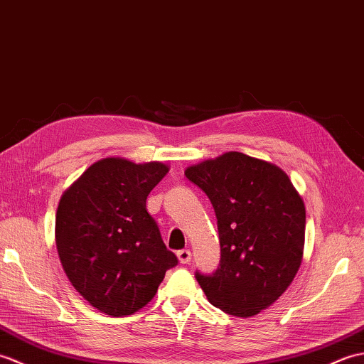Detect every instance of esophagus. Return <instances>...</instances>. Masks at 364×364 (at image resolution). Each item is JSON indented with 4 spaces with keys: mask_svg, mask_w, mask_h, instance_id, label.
I'll return each instance as SVG.
<instances>
[{
    "mask_svg": "<svg viewBox=\"0 0 364 364\" xmlns=\"http://www.w3.org/2000/svg\"><path fill=\"white\" fill-rule=\"evenodd\" d=\"M177 258H179V262L182 264H187L191 260V252L190 249H182V250H177Z\"/></svg>",
    "mask_w": 364,
    "mask_h": 364,
    "instance_id": "34e87169",
    "label": "esophagus"
}]
</instances>
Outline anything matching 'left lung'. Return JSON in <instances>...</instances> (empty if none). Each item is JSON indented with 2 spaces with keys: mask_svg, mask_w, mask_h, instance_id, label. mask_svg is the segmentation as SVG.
Here are the masks:
<instances>
[{
  "mask_svg": "<svg viewBox=\"0 0 364 364\" xmlns=\"http://www.w3.org/2000/svg\"><path fill=\"white\" fill-rule=\"evenodd\" d=\"M215 208L221 260L196 280L210 304L249 318L274 304L302 263L305 205L284 169L243 152L185 169Z\"/></svg>",
  "mask_w": 364,
  "mask_h": 364,
  "instance_id": "obj_1",
  "label": "left lung"
}]
</instances>
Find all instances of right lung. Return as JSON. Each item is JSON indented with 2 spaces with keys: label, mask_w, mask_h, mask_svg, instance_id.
Instances as JSON below:
<instances>
[{
  "label": "right lung",
  "mask_w": 364,
  "mask_h": 364,
  "mask_svg": "<svg viewBox=\"0 0 364 364\" xmlns=\"http://www.w3.org/2000/svg\"><path fill=\"white\" fill-rule=\"evenodd\" d=\"M169 168L121 157L96 161L65 190L55 213V246L71 285L110 316H126L156 296L177 257L146 210Z\"/></svg>",
  "instance_id": "obj_1"
}]
</instances>
